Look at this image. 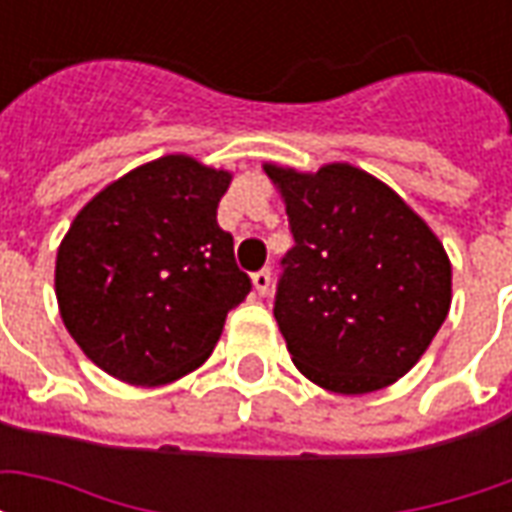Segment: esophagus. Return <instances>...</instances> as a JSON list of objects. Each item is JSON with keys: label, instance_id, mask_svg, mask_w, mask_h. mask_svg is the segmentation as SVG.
Wrapping results in <instances>:
<instances>
[{"label": "esophagus", "instance_id": "esophagus-1", "mask_svg": "<svg viewBox=\"0 0 512 512\" xmlns=\"http://www.w3.org/2000/svg\"><path fill=\"white\" fill-rule=\"evenodd\" d=\"M252 285H255L260 296H266L268 290H271V268H263V271L252 274Z\"/></svg>", "mask_w": 512, "mask_h": 512}]
</instances>
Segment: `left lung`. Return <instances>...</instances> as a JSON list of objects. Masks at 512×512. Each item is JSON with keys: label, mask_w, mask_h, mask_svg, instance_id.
I'll return each mask as SVG.
<instances>
[{"label": "left lung", "mask_w": 512, "mask_h": 512, "mask_svg": "<svg viewBox=\"0 0 512 512\" xmlns=\"http://www.w3.org/2000/svg\"><path fill=\"white\" fill-rule=\"evenodd\" d=\"M296 246L274 318L293 365L337 395H367L417 365L452 304V263L392 186L348 161L263 164Z\"/></svg>", "instance_id": "obj_1"}]
</instances>
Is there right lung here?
<instances>
[{"instance_id":"right-lung-1","label":"right lung","mask_w":512,"mask_h":512,"mask_svg":"<svg viewBox=\"0 0 512 512\" xmlns=\"http://www.w3.org/2000/svg\"><path fill=\"white\" fill-rule=\"evenodd\" d=\"M230 169L169 153L139 164L73 216L54 293L84 356L117 381L164 386L213 354L252 282L216 208Z\"/></svg>"}]
</instances>
